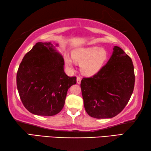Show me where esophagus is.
Returning a JSON list of instances; mask_svg holds the SVG:
<instances>
[{
  "label": "esophagus",
  "mask_w": 151,
  "mask_h": 151,
  "mask_svg": "<svg viewBox=\"0 0 151 151\" xmlns=\"http://www.w3.org/2000/svg\"><path fill=\"white\" fill-rule=\"evenodd\" d=\"M81 78L80 77V76H78V77H77V83H78V84H80V83H81Z\"/></svg>",
  "instance_id": "esophagus-1"
}]
</instances>
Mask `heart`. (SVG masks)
Here are the masks:
<instances>
[{
	"instance_id": "obj_1",
	"label": "heart",
	"mask_w": 151,
	"mask_h": 151,
	"mask_svg": "<svg viewBox=\"0 0 151 151\" xmlns=\"http://www.w3.org/2000/svg\"><path fill=\"white\" fill-rule=\"evenodd\" d=\"M107 52L104 49L98 47L80 48L75 50L72 54V58L76 62L80 63L81 70L86 75H93L100 70L107 59ZM65 65L72 69L73 61L70 57H64Z\"/></svg>"
}]
</instances>
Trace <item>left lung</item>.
<instances>
[{
	"label": "left lung",
	"instance_id": "left-lung-1",
	"mask_svg": "<svg viewBox=\"0 0 151 151\" xmlns=\"http://www.w3.org/2000/svg\"><path fill=\"white\" fill-rule=\"evenodd\" d=\"M107 63L90 78H83L81 90L84 108L95 118L114 117L129 101L134 87L135 76L131 58L114 46Z\"/></svg>",
	"mask_w": 151,
	"mask_h": 151
}]
</instances>
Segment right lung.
<instances>
[{
  "instance_id": "right-lung-1",
  "label": "right lung",
  "mask_w": 151,
  "mask_h": 151,
  "mask_svg": "<svg viewBox=\"0 0 151 151\" xmlns=\"http://www.w3.org/2000/svg\"><path fill=\"white\" fill-rule=\"evenodd\" d=\"M64 59L51 42H39L24 56L17 73V86L26 109L51 116L62 110L68 89L76 77L63 71Z\"/></svg>"
}]
</instances>
